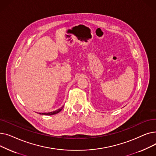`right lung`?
Masks as SVG:
<instances>
[{
	"mask_svg": "<svg viewBox=\"0 0 156 156\" xmlns=\"http://www.w3.org/2000/svg\"><path fill=\"white\" fill-rule=\"evenodd\" d=\"M63 107H64V105L62 106V107H61L60 109H57V110H56V111H53V112H44V113H39V114H44V115H53V114H57V113H59V112L62 109Z\"/></svg>",
	"mask_w": 156,
	"mask_h": 156,
	"instance_id": "right-lung-1",
	"label": "right lung"
}]
</instances>
